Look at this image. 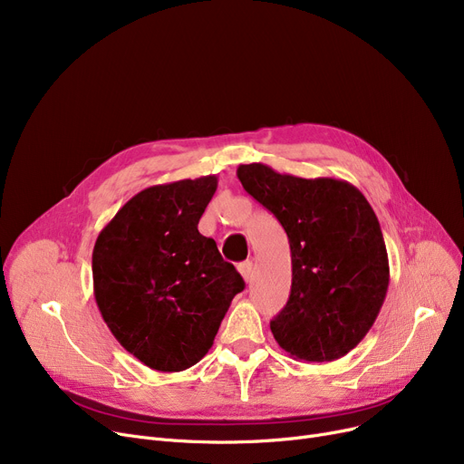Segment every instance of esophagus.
I'll return each instance as SVG.
<instances>
[{"instance_id":"34e87169","label":"esophagus","mask_w":464,"mask_h":464,"mask_svg":"<svg viewBox=\"0 0 464 464\" xmlns=\"http://www.w3.org/2000/svg\"><path fill=\"white\" fill-rule=\"evenodd\" d=\"M238 273L242 275V278H245V282L248 284L252 280V273H254V263L252 261H245L238 265Z\"/></svg>"}]
</instances>
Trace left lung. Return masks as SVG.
<instances>
[{"mask_svg":"<svg viewBox=\"0 0 464 464\" xmlns=\"http://www.w3.org/2000/svg\"><path fill=\"white\" fill-rule=\"evenodd\" d=\"M237 177L287 233L291 294L271 331L291 357H344L376 322L389 285L378 218L346 180L280 175L263 163L238 165Z\"/></svg>","mask_w":464,"mask_h":464,"instance_id":"obj_1","label":"left lung"}]
</instances>
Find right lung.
Listing matches in <instances>:
<instances>
[{"label": "right lung", "mask_w": 464, "mask_h": 464, "mask_svg": "<svg viewBox=\"0 0 464 464\" xmlns=\"http://www.w3.org/2000/svg\"><path fill=\"white\" fill-rule=\"evenodd\" d=\"M214 175L150 186L102 229L92 254L97 308L118 343L146 367L199 362L245 280L198 224Z\"/></svg>", "instance_id": "1"}]
</instances>
